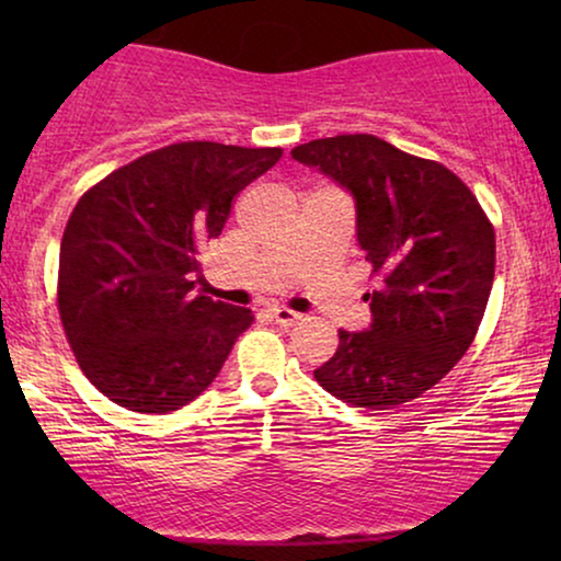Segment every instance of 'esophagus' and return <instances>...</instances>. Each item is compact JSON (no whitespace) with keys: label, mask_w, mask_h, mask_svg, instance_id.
I'll return each mask as SVG.
<instances>
[{"label":"esophagus","mask_w":561,"mask_h":561,"mask_svg":"<svg viewBox=\"0 0 561 561\" xmlns=\"http://www.w3.org/2000/svg\"><path fill=\"white\" fill-rule=\"evenodd\" d=\"M267 313H271V319L280 327H294V324H298V319H301V313L290 311V309H286V306H271Z\"/></svg>","instance_id":"34e87169"}]
</instances>
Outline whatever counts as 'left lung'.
I'll use <instances>...</instances> for the list:
<instances>
[{
    "label": "left lung",
    "mask_w": 561,
    "mask_h": 561,
    "mask_svg": "<svg viewBox=\"0 0 561 561\" xmlns=\"http://www.w3.org/2000/svg\"><path fill=\"white\" fill-rule=\"evenodd\" d=\"M355 196L357 242L380 288L367 332L340 329L313 378L355 409H396L434 388L470 350L495 278V229L465 181L375 135L290 150Z\"/></svg>",
    "instance_id": "1"
}]
</instances>
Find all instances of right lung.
I'll list each match as a JSON object with an SVG mask.
<instances>
[{
    "label": "right lung",
    "mask_w": 561,
    "mask_h": 561,
    "mask_svg": "<svg viewBox=\"0 0 561 561\" xmlns=\"http://www.w3.org/2000/svg\"><path fill=\"white\" fill-rule=\"evenodd\" d=\"M280 148L191 140L94 183L60 240L58 313L83 375L122 409L171 413L202 396L252 311L196 294L198 255Z\"/></svg>",
    "instance_id": "1"
}]
</instances>
